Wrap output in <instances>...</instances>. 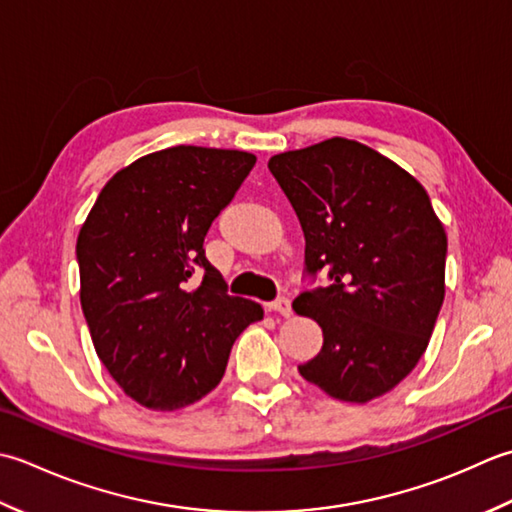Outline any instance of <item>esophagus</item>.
Masks as SVG:
<instances>
[{"label": "esophagus", "mask_w": 512, "mask_h": 512, "mask_svg": "<svg viewBox=\"0 0 512 512\" xmlns=\"http://www.w3.org/2000/svg\"><path fill=\"white\" fill-rule=\"evenodd\" d=\"M271 311H276V314L289 318L291 316V300L289 298H276L274 302H269L267 305Z\"/></svg>", "instance_id": "34e87169"}]
</instances>
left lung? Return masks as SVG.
<instances>
[{
    "label": "left lung",
    "mask_w": 512,
    "mask_h": 512,
    "mask_svg": "<svg viewBox=\"0 0 512 512\" xmlns=\"http://www.w3.org/2000/svg\"><path fill=\"white\" fill-rule=\"evenodd\" d=\"M267 165L305 234V271L331 280L294 300L322 327L320 353L298 371L336 400L380 398L415 369L444 302L446 232L431 198L398 163L340 137Z\"/></svg>",
    "instance_id": "left-lung-1"
}]
</instances>
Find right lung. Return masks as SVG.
I'll return each instance as SVG.
<instances>
[{"instance_id": "obj_1", "label": "right lung", "mask_w": 512, "mask_h": 512, "mask_svg": "<svg viewBox=\"0 0 512 512\" xmlns=\"http://www.w3.org/2000/svg\"><path fill=\"white\" fill-rule=\"evenodd\" d=\"M254 163L249 152L196 145L152 152L112 176L81 225L79 296L92 344L125 395L152 411L210 393L234 340L263 320L258 302L227 294L203 249Z\"/></svg>"}]
</instances>
